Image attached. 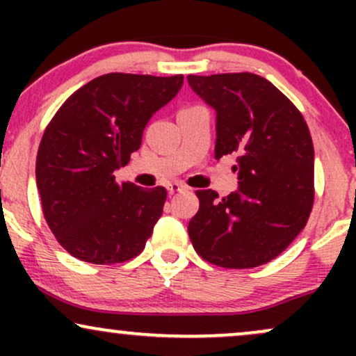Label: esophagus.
I'll return each instance as SVG.
<instances>
[{
	"mask_svg": "<svg viewBox=\"0 0 356 356\" xmlns=\"http://www.w3.org/2000/svg\"><path fill=\"white\" fill-rule=\"evenodd\" d=\"M167 189H169L170 192H182V191L187 189V186H186V184H182V182H170Z\"/></svg>",
	"mask_w": 356,
	"mask_h": 356,
	"instance_id": "esophagus-1",
	"label": "esophagus"
}]
</instances>
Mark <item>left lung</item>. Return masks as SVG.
I'll return each instance as SVG.
<instances>
[{
    "label": "left lung",
    "mask_w": 356,
    "mask_h": 356,
    "mask_svg": "<svg viewBox=\"0 0 356 356\" xmlns=\"http://www.w3.org/2000/svg\"><path fill=\"white\" fill-rule=\"evenodd\" d=\"M216 110V159L236 155L239 187L219 199L197 191L187 231L195 252L220 268L244 269L280 256L306 226L314 201L308 125L271 81L254 73L187 76Z\"/></svg>",
    "instance_id": "left-lung-1"
}]
</instances>
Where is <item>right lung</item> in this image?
<instances>
[{"mask_svg": "<svg viewBox=\"0 0 356 356\" xmlns=\"http://www.w3.org/2000/svg\"><path fill=\"white\" fill-rule=\"evenodd\" d=\"M182 75L107 73L61 105L36 155L43 216L73 257L115 264L144 251L167 191L117 182V169L140 149L150 117L177 95Z\"/></svg>", "mask_w": 356, "mask_h": 356, "instance_id": "obj_1", "label": "right lung"}]
</instances>
